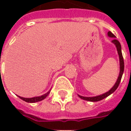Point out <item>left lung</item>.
<instances>
[{"mask_svg": "<svg viewBox=\"0 0 131 131\" xmlns=\"http://www.w3.org/2000/svg\"><path fill=\"white\" fill-rule=\"evenodd\" d=\"M108 37H111V38H113V40L112 41V42L115 45V47L117 48V53H118L119 59V73L118 78L117 79V81H116V82L114 84V85L108 90V92L103 93V94H101L100 95L93 96V97H84V96H82V95H78L79 98L83 99V100H85V101H92V102H95V101H101V100H103V98H106V97H108V95H110L111 94H112L117 90V88H118L119 84L120 83V81H121V79H122V77H123V74L124 72V60L123 57V54H122L121 45H120V43L115 38L116 36L111 31H108Z\"/></svg>", "mask_w": 131, "mask_h": 131, "instance_id": "8db88e82", "label": "left lung"}]
</instances>
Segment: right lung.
I'll return each mask as SVG.
<instances>
[{"label":"right lung","instance_id":"1","mask_svg":"<svg viewBox=\"0 0 131 131\" xmlns=\"http://www.w3.org/2000/svg\"><path fill=\"white\" fill-rule=\"evenodd\" d=\"M50 91H51V90H49L47 93H45V94H43V95H41V96L33 97V98H23V97H20V96H19V95H18V97L21 98V99L23 100V101H25V102H28V103H35V102L41 101L43 100L44 98H46V97H47V95L49 94Z\"/></svg>","mask_w":131,"mask_h":131}]
</instances>
